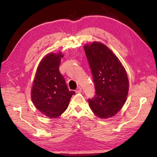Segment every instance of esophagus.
<instances>
[{
  "label": "esophagus",
  "instance_id": "esophagus-1",
  "mask_svg": "<svg viewBox=\"0 0 157 157\" xmlns=\"http://www.w3.org/2000/svg\"><path fill=\"white\" fill-rule=\"evenodd\" d=\"M82 91V88L81 87H78L76 90V92L77 93H81Z\"/></svg>",
  "mask_w": 157,
  "mask_h": 157
}]
</instances>
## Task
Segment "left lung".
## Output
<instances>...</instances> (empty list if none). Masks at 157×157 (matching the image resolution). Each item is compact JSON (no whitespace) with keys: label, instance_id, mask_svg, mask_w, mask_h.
<instances>
[{"label":"left lung","instance_id":"8db88e82","mask_svg":"<svg viewBox=\"0 0 157 157\" xmlns=\"http://www.w3.org/2000/svg\"><path fill=\"white\" fill-rule=\"evenodd\" d=\"M93 75L96 95L88 99L92 112L100 118L115 116L127 99L129 82L126 71L112 50L99 42L84 46Z\"/></svg>","mask_w":157,"mask_h":157}]
</instances>
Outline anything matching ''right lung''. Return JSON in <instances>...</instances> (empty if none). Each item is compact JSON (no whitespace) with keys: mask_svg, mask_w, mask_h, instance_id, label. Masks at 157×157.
I'll return each mask as SVG.
<instances>
[{"mask_svg":"<svg viewBox=\"0 0 157 157\" xmlns=\"http://www.w3.org/2000/svg\"><path fill=\"white\" fill-rule=\"evenodd\" d=\"M61 52L49 53L40 61L31 88V97L35 107L42 115L57 118L67 109L71 96L63 75L59 70Z\"/></svg>","mask_w":157,"mask_h":157,"instance_id":"add662e5","label":"right lung"}]
</instances>
